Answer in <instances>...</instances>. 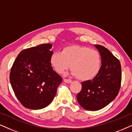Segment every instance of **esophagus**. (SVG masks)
Returning a JSON list of instances; mask_svg holds the SVG:
<instances>
[{"label": "esophagus", "instance_id": "esophagus-1", "mask_svg": "<svg viewBox=\"0 0 132 132\" xmlns=\"http://www.w3.org/2000/svg\"><path fill=\"white\" fill-rule=\"evenodd\" d=\"M64 82L67 83V84H70V83L72 82V80L71 79H64Z\"/></svg>", "mask_w": 132, "mask_h": 132}]
</instances>
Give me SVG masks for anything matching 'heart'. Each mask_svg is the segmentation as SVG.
I'll return each instance as SVG.
<instances>
[{
	"label": "heart",
	"mask_w": 132,
	"mask_h": 132,
	"mask_svg": "<svg viewBox=\"0 0 132 132\" xmlns=\"http://www.w3.org/2000/svg\"><path fill=\"white\" fill-rule=\"evenodd\" d=\"M52 67L59 74H62L70 67L72 74L81 80L94 78L100 72L102 57L100 52L87 47L72 46L55 52L50 57Z\"/></svg>",
	"instance_id": "obj_1"
}]
</instances>
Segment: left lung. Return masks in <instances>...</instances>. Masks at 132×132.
Masks as SVG:
<instances>
[{
  "label": "left lung",
  "instance_id": "obj_1",
  "mask_svg": "<svg viewBox=\"0 0 132 132\" xmlns=\"http://www.w3.org/2000/svg\"><path fill=\"white\" fill-rule=\"evenodd\" d=\"M94 46L102 57L101 70L93 79L82 82V89L77 95L79 104L92 111L102 109L114 100L121 83L120 61L104 46Z\"/></svg>",
  "mask_w": 132,
  "mask_h": 132
}]
</instances>
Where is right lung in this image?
Listing matches in <instances>:
<instances>
[{"instance_id": "add662e5", "label": "right lung", "mask_w": 132, "mask_h": 132, "mask_svg": "<svg viewBox=\"0 0 132 132\" xmlns=\"http://www.w3.org/2000/svg\"><path fill=\"white\" fill-rule=\"evenodd\" d=\"M51 44H40L21 51L11 69L10 79L15 96L30 109L47 106L55 97L62 78L53 70Z\"/></svg>"}]
</instances>
